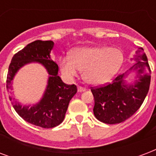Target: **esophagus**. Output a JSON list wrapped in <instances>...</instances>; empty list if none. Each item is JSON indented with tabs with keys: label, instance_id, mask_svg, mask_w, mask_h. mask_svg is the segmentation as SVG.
<instances>
[{
	"label": "esophagus",
	"instance_id": "esophagus-1",
	"mask_svg": "<svg viewBox=\"0 0 156 156\" xmlns=\"http://www.w3.org/2000/svg\"><path fill=\"white\" fill-rule=\"evenodd\" d=\"M78 91H79V92H82V91H86V88H85V87H83L78 86Z\"/></svg>",
	"mask_w": 156,
	"mask_h": 156
}]
</instances>
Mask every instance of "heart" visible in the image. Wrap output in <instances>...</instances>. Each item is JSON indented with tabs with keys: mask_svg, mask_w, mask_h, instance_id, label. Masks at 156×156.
I'll list each match as a JSON object with an SVG mask.
<instances>
[{
	"mask_svg": "<svg viewBox=\"0 0 156 156\" xmlns=\"http://www.w3.org/2000/svg\"><path fill=\"white\" fill-rule=\"evenodd\" d=\"M123 60V53L117 48L85 46L73 51L71 56L63 57L59 64L65 78L71 79L83 71L87 83L99 85L115 75Z\"/></svg>",
	"mask_w": 156,
	"mask_h": 156,
	"instance_id": "1",
	"label": "heart"
}]
</instances>
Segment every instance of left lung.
Instances as JSON below:
<instances>
[{"label": "left lung", "instance_id": "8db88e82", "mask_svg": "<svg viewBox=\"0 0 156 156\" xmlns=\"http://www.w3.org/2000/svg\"><path fill=\"white\" fill-rule=\"evenodd\" d=\"M136 63L129 70H136L137 78L134 85L124 84L128 73L116 76L112 83L91 87L94 97L95 117L102 123L115 124L122 123L134 115L141 107L149 91L151 68L142 47L136 51Z\"/></svg>", "mask_w": 156, "mask_h": 156}]
</instances>
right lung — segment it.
<instances>
[{"mask_svg": "<svg viewBox=\"0 0 156 156\" xmlns=\"http://www.w3.org/2000/svg\"><path fill=\"white\" fill-rule=\"evenodd\" d=\"M54 46L52 41L37 40L18 51L11 59L7 74L6 88L11 90V81L20 68L29 62L42 64L49 73L48 85L42 99L34 106H22L11 97L9 101L15 111L26 122L43 128H52L62 123L69 103L77 93V86L63 83L58 76L59 67L50 56Z\"/></svg>", "mask_w": 156, "mask_h": 156, "instance_id": "1", "label": "right lung"}]
</instances>
